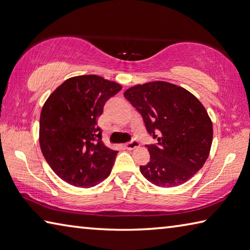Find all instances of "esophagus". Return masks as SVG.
Returning a JSON list of instances; mask_svg holds the SVG:
<instances>
[{
	"label": "esophagus",
	"mask_w": 250,
	"mask_h": 250,
	"mask_svg": "<svg viewBox=\"0 0 250 250\" xmlns=\"http://www.w3.org/2000/svg\"><path fill=\"white\" fill-rule=\"evenodd\" d=\"M125 147H126V149H128V150H134V149L139 147V143H138V141H136V140H133V141H130V143L126 144Z\"/></svg>",
	"instance_id": "34e87169"
}]
</instances>
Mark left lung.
Wrapping results in <instances>:
<instances>
[{
  "label": "left lung",
  "instance_id": "1",
  "mask_svg": "<svg viewBox=\"0 0 250 250\" xmlns=\"http://www.w3.org/2000/svg\"><path fill=\"white\" fill-rule=\"evenodd\" d=\"M124 97L158 138L157 146H147L150 161L139 168L144 177L166 188L189 181L204 167L212 145V121L202 103L185 88L161 81L135 84Z\"/></svg>",
  "mask_w": 250,
  "mask_h": 250
}]
</instances>
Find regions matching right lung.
<instances>
[{
  "instance_id": "1",
  "label": "right lung",
  "mask_w": 250,
  "mask_h": 250,
  "mask_svg": "<svg viewBox=\"0 0 250 250\" xmlns=\"http://www.w3.org/2000/svg\"><path fill=\"white\" fill-rule=\"evenodd\" d=\"M122 89L98 75L66 79L42 106L39 144L61 180L90 188L110 175L119 151L107 148L97 125L104 103Z\"/></svg>"
}]
</instances>
